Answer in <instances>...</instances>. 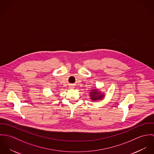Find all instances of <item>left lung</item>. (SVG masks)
I'll return each mask as SVG.
<instances>
[{"label":"left lung","instance_id":"8db88e82","mask_svg":"<svg viewBox=\"0 0 154 154\" xmlns=\"http://www.w3.org/2000/svg\"><path fill=\"white\" fill-rule=\"evenodd\" d=\"M97 89H95L94 91H93L92 92H91L90 96L91 97V99L93 101H95V100H100L103 98V95H101L100 93H98L97 91H96Z\"/></svg>","mask_w":154,"mask_h":154}]
</instances>
